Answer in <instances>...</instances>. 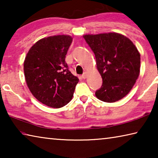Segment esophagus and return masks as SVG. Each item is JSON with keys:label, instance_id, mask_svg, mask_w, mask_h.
Masks as SVG:
<instances>
[{"label": "esophagus", "instance_id": "esophagus-1", "mask_svg": "<svg viewBox=\"0 0 158 158\" xmlns=\"http://www.w3.org/2000/svg\"><path fill=\"white\" fill-rule=\"evenodd\" d=\"M87 75H88L87 73H86V72H85V73L82 74V78L83 79H85L87 77Z\"/></svg>", "mask_w": 158, "mask_h": 158}]
</instances>
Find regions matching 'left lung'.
I'll return each instance as SVG.
<instances>
[{
    "label": "left lung",
    "mask_w": 158,
    "mask_h": 158,
    "mask_svg": "<svg viewBox=\"0 0 158 158\" xmlns=\"http://www.w3.org/2000/svg\"><path fill=\"white\" fill-rule=\"evenodd\" d=\"M94 52L97 69L102 78L98 99L115 102L126 96L140 73V53L133 42L118 33L83 35Z\"/></svg>",
    "instance_id": "8db88e82"
}]
</instances>
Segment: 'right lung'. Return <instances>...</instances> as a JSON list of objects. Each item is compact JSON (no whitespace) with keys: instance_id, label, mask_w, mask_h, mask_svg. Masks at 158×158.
I'll use <instances>...</instances> for the list:
<instances>
[{"instance_id":"obj_1","label":"right lung","mask_w":158,"mask_h":158,"mask_svg":"<svg viewBox=\"0 0 158 158\" xmlns=\"http://www.w3.org/2000/svg\"><path fill=\"white\" fill-rule=\"evenodd\" d=\"M73 39L68 35H58L40 40L29 49L23 62L29 90L37 100L50 107L66 105L79 82L65 61Z\"/></svg>"}]
</instances>
